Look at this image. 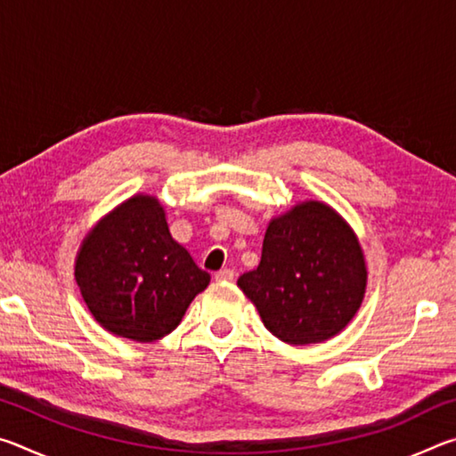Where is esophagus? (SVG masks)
I'll return each instance as SVG.
<instances>
[{
    "label": "esophagus",
    "instance_id": "34e87169",
    "mask_svg": "<svg viewBox=\"0 0 456 456\" xmlns=\"http://www.w3.org/2000/svg\"><path fill=\"white\" fill-rule=\"evenodd\" d=\"M215 280H217V281H233L235 272H233V269H221V272L215 273Z\"/></svg>",
    "mask_w": 456,
    "mask_h": 456
}]
</instances>
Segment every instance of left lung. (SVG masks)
<instances>
[{
    "label": "left lung",
    "mask_w": 456,
    "mask_h": 456,
    "mask_svg": "<svg viewBox=\"0 0 456 456\" xmlns=\"http://www.w3.org/2000/svg\"><path fill=\"white\" fill-rule=\"evenodd\" d=\"M368 267L350 223L323 200L269 221L257 269L237 280L264 326L289 346L322 344L358 314Z\"/></svg>",
    "instance_id": "obj_1"
}]
</instances>
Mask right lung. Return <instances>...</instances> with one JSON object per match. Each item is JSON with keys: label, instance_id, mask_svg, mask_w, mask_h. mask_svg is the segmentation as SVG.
I'll use <instances>...</instances> for the list:
<instances>
[{"label": "right lung", "instance_id": "1", "mask_svg": "<svg viewBox=\"0 0 456 456\" xmlns=\"http://www.w3.org/2000/svg\"><path fill=\"white\" fill-rule=\"evenodd\" d=\"M74 277L92 318L141 344L171 334L211 281L173 239L160 200L144 192L122 200L88 231Z\"/></svg>", "mask_w": 456, "mask_h": 456}]
</instances>
